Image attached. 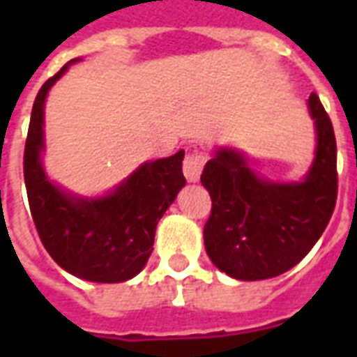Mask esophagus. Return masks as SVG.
Here are the masks:
<instances>
[{"mask_svg":"<svg viewBox=\"0 0 357 357\" xmlns=\"http://www.w3.org/2000/svg\"><path fill=\"white\" fill-rule=\"evenodd\" d=\"M204 162H206L204 155H202V153H198L196 150L190 151L189 155L185 157L183 174H185V178L189 179L190 183H196V181L200 179L202 170H204Z\"/></svg>","mask_w":357,"mask_h":357,"instance_id":"esophagus-1","label":"esophagus"}]
</instances>
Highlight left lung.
Here are the masks:
<instances>
[{
    "label": "left lung",
    "mask_w": 357,
    "mask_h": 357,
    "mask_svg": "<svg viewBox=\"0 0 357 357\" xmlns=\"http://www.w3.org/2000/svg\"><path fill=\"white\" fill-rule=\"evenodd\" d=\"M315 157L298 181L257 172L248 153L217 146L202 172L213 209L204 244L213 265L241 282L280 276L304 259L326 229L337 198V146L317 94L307 100Z\"/></svg>",
    "instance_id": "left-lung-1"
}]
</instances>
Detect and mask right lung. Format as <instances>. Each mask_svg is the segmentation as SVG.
I'll return each mask as SVG.
<instances>
[{"mask_svg":"<svg viewBox=\"0 0 357 357\" xmlns=\"http://www.w3.org/2000/svg\"><path fill=\"white\" fill-rule=\"evenodd\" d=\"M72 59L42 85L31 111L24 153V178L36 231L47 254L72 276L94 283H120L148 263L157 224L185 187V151L144 161L113 189L83 196L53 181L44 168V107L52 86Z\"/></svg>","mask_w":357,"mask_h":357,"instance_id":"obj_1","label":"right lung"}]
</instances>
